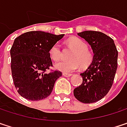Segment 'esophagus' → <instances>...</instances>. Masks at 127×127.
Instances as JSON below:
<instances>
[{"label": "esophagus", "instance_id": "obj_1", "mask_svg": "<svg viewBox=\"0 0 127 127\" xmlns=\"http://www.w3.org/2000/svg\"><path fill=\"white\" fill-rule=\"evenodd\" d=\"M63 75L64 76V77H70V76H71V74H70V73H63Z\"/></svg>", "mask_w": 127, "mask_h": 127}]
</instances>
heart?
I'll return each mask as SVG.
<instances>
[{
    "label": "heart",
    "instance_id": "obj_1",
    "mask_svg": "<svg viewBox=\"0 0 127 127\" xmlns=\"http://www.w3.org/2000/svg\"><path fill=\"white\" fill-rule=\"evenodd\" d=\"M69 46L74 49L70 56V60H63L55 64V67L64 73H71L78 69L80 66L85 68L93 61V54L87 49V43L78 38H71L67 40ZM50 57L53 60L58 61L62 57V51L59 43L53 45L49 50Z\"/></svg>",
    "mask_w": 127,
    "mask_h": 127
}]
</instances>
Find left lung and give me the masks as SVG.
<instances>
[{"label": "left lung", "mask_w": 127, "mask_h": 127, "mask_svg": "<svg viewBox=\"0 0 127 127\" xmlns=\"http://www.w3.org/2000/svg\"><path fill=\"white\" fill-rule=\"evenodd\" d=\"M78 35L87 40L95 55L88 69L81 73L83 82L73 94L78 101L92 103L104 97L113 85L118 67V51L113 40L101 32L88 30Z\"/></svg>", "instance_id": "left-lung-1"}]
</instances>
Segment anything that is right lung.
<instances>
[{"instance_id":"1","label":"right lung","mask_w":127,"mask_h":127,"mask_svg":"<svg viewBox=\"0 0 127 127\" xmlns=\"http://www.w3.org/2000/svg\"><path fill=\"white\" fill-rule=\"evenodd\" d=\"M63 36L30 31L15 38L10 51L11 68L15 88L22 97L37 101L51 95L63 73L59 70L47 73L52 66L49 50Z\"/></svg>"}]
</instances>
